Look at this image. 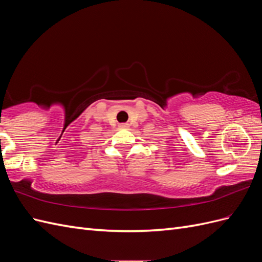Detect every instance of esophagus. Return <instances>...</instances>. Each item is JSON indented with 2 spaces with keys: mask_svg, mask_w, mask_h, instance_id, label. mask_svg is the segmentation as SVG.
Masks as SVG:
<instances>
[{
  "mask_svg": "<svg viewBox=\"0 0 262 262\" xmlns=\"http://www.w3.org/2000/svg\"><path fill=\"white\" fill-rule=\"evenodd\" d=\"M120 126L121 128H129V123H120Z\"/></svg>",
  "mask_w": 262,
  "mask_h": 262,
  "instance_id": "esophagus-1",
  "label": "esophagus"
}]
</instances>
